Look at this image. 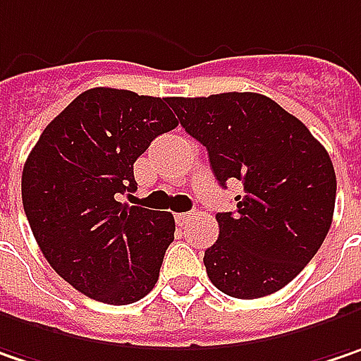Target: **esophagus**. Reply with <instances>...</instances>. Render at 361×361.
<instances>
[{"instance_id": "obj_1", "label": "esophagus", "mask_w": 361, "mask_h": 361, "mask_svg": "<svg viewBox=\"0 0 361 361\" xmlns=\"http://www.w3.org/2000/svg\"><path fill=\"white\" fill-rule=\"evenodd\" d=\"M190 216H192L190 212H180V214H176V220H178V224H181V226H183V224H188Z\"/></svg>"}]
</instances>
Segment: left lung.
I'll return each instance as SVG.
<instances>
[{"instance_id":"left-lung-1","label":"left lung","mask_w":361,"mask_h":361,"mask_svg":"<svg viewBox=\"0 0 361 361\" xmlns=\"http://www.w3.org/2000/svg\"><path fill=\"white\" fill-rule=\"evenodd\" d=\"M167 102L208 149L218 183H243L234 214H216L220 234L204 252L212 285L236 299L283 289L315 257L334 220L337 181L325 147L264 94Z\"/></svg>"}]
</instances>
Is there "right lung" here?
Returning a JSON list of instances; mask_svg holds the SVG:
<instances>
[{
	"label": "right lung",
	"instance_id": "1",
	"mask_svg": "<svg viewBox=\"0 0 361 361\" xmlns=\"http://www.w3.org/2000/svg\"><path fill=\"white\" fill-rule=\"evenodd\" d=\"M167 104L131 90H85L25 159L22 202L42 255L74 289L109 305L143 299L173 243L169 212L118 202L137 190V157L178 127Z\"/></svg>",
	"mask_w": 361,
	"mask_h": 361
}]
</instances>
